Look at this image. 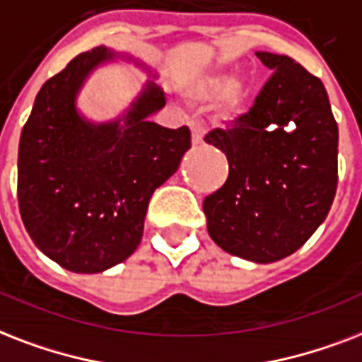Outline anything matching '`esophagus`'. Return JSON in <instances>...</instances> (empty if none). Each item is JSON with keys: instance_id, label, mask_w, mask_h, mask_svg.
Returning a JSON list of instances; mask_svg holds the SVG:
<instances>
[{"instance_id": "34e87169", "label": "esophagus", "mask_w": 362, "mask_h": 362, "mask_svg": "<svg viewBox=\"0 0 362 362\" xmlns=\"http://www.w3.org/2000/svg\"><path fill=\"white\" fill-rule=\"evenodd\" d=\"M192 130V145H202L204 143V126L200 122H190Z\"/></svg>"}]
</instances>
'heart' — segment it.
Wrapping results in <instances>:
<instances>
[{"label": "heart", "mask_w": 362, "mask_h": 362, "mask_svg": "<svg viewBox=\"0 0 362 362\" xmlns=\"http://www.w3.org/2000/svg\"><path fill=\"white\" fill-rule=\"evenodd\" d=\"M225 91L227 92L225 95V107L236 109L240 105V102H242L243 86L240 83H232L230 85V77L228 75H207L196 86V94L200 98H206V100L221 96Z\"/></svg>", "instance_id": "1"}]
</instances>
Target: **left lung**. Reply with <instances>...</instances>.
Listing matches in <instances>:
<instances>
[{"label":"left lung","mask_w":362,"mask_h":362,"mask_svg":"<svg viewBox=\"0 0 362 362\" xmlns=\"http://www.w3.org/2000/svg\"><path fill=\"white\" fill-rule=\"evenodd\" d=\"M272 77L230 130L204 139L228 158V179L204 200L207 232L259 264L293 255L327 219L338 185V124L323 83L293 58L257 52Z\"/></svg>","instance_id":"left-lung-1"}]
</instances>
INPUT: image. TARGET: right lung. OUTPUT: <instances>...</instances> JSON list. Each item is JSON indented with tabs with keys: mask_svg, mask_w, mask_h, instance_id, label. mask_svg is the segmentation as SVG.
<instances>
[{
	"mask_svg": "<svg viewBox=\"0 0 362 362\" xmlns=\"http://www.w3.org/2000/svg\"><path fill=\"white\" fill-rule=\"evenodd\" d=\"M119 56L134 62L105 47L75 56L41 86L21 134L22 223L49 259L77 274H100L136 251L151 196L190 149L187 126L149 120L166 105L151 79L119 119L92 122L79 113L85 81Z\"/></svg>",
	"mask_w": 362,
	"mask_h": 362,
	"instance_id": "right-lung-1",
	"label": "right lung"
}]
</instances>
